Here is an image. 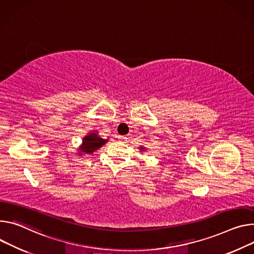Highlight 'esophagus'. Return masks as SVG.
<instances>
[{
    "label": "esophagus",
    "instance_id": "34e87169",
    "mask_svg": "<svg viewBox=\"0 0 254 254\" xmlns=\"http://www.w3.org/2000/svg\"><path fill=\"white\" fill-rule=\"evenodd\" d=\"M118 139L121 140V141H126L127 136H125V135H118Z\"/></svg>",
    "mask_w": 254,
    "mask_h": 254
}]
</instances>
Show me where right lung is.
I'll use <instances>...</instances> for the list:
<instances>
[{"label": "right lung", "mask_w": 254, "mask_h": 254, "mask_svg": "<svg viewBox=\"0 0 254 254\" xmlns=\"http://www.w3.org/2000/svg\"><path fill=\"white\" fill-rule=\"evenodd\" d=\"M107 142V140H103L101 137L97 135V133H90L86 135L83 140V145L81 148V151L87 154L93 153L95 150L99 149L102 145H104Z\"/></svg>", "instance_id": "1"}]
</instances>
